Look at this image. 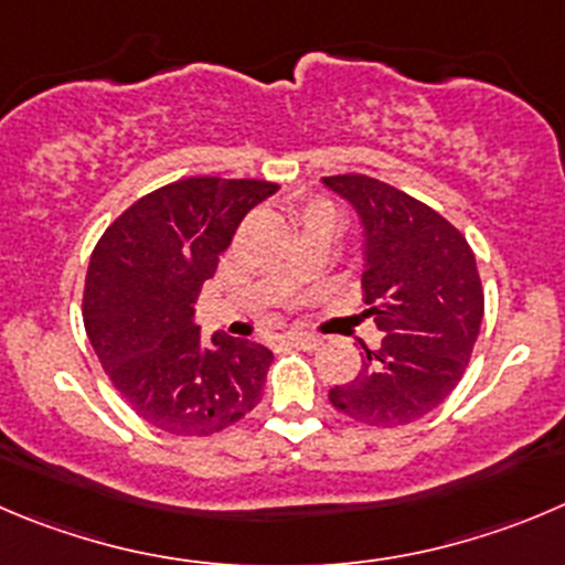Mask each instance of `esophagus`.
Returning a JSON list of instances; mask_svg holds the SVG:
<instances>
[{"label":"esophagus","instance_id":"1","mask_svg":"<svg viewBox=\"0 0 565 565\" xmlns=\"http://www.w3.org/2000/svg\"><path fill=\"white\" fill-rule=\"evenodd\" d=\"M286 343L288 347H294V349H316L321 343V338L319 335H313V332H288L286 335Z\"/></svg>","mask_w":565,"mask_h":565}]
</instances>
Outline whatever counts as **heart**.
<instances>
[{
	"label": "heart",
	"instance_id": "obj_1",
	"mask_svg": "<svg viewBox=\"0 0 565 565\" xmlns=\"http://www.w3.org/2000/svg\"><path fill=\"white\" fill-rule=\"evenodd\" d=\"M305 218H332L335 222V207L324 202V199H310L308 205L302 207V222Z\"/></svg>",
	"mask_w": 565,
	"mask_h": 565
}]
</instances>
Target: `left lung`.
Wrapping results in <instances>:
<instances>
[{
	"mask_svg": "<svg viewBox=\"0 0 565 565\" xmlns=\"http://www.w3.org/2000/svg\"><path fill=\"white\" fill-rule=\"evenodd\" d=\"M363 227V316L383 332L363 366L330 388L341 413L372 427L418 422L455 391L480 335V274L463 235L418 199L366 174L321 177Z\"/></svg>",
	"mask_w": 565,
	"mask_h": 565,
	"instance_id": "1",
	"label": "left lung"
}]
</instances>
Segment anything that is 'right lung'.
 Here are the masks:
<instances>
[{"label":"right lung","instance_id":"1","mask_svg":"<svg viewBox=\"0 0 565 565\" xmlns=\"http://www.w3.org/2000/svg\"><path fill=\"white\" fill-rule=\"evenodd\" d=\"M274 182L188 177L138 199L96 244L83 294L88 341L116 391L152 427L213 435L260 402L271 349L199 338L193 302L246 213Z\"/></svg>","mask_w":565,"mask_h":565}]
</instances>
